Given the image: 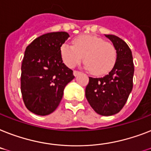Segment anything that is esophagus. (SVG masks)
<instances>
[{"instance_id": "1", "label": "esophagus", "mask_w": 151, "mask_h": 151, "mask_svg": "<svg viewBox=\"0 0 151 151\" xmlns=\"http://www.w3.org/2000/svg\"><path fill=\"white\" fill-rule=\"evenodd\" d=\"M80 73H81V72L78 71V70H74V71H73V75L75 76V77H77L78 75H79Z\"/></svg>"}]
</instances>
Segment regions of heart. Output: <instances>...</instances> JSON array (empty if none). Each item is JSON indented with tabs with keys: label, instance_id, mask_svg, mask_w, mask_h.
<instances>
[{
	"label": "heart",
	"instance_id": "obj_1",
	"mask_svg": "<svg viewBox=\"0 0 151 151\" xmlns=\"http://www.w3.org/2000/svg\"><path fill=\"white\" fill-rule=\"evenodd\" d=\"M60 54L63 63L74 67L81 62L83 56L85 67L94 75H103L109 72L116 60V50L109 42L91 35L75 38L73 45L63 44Z\"/></svg>",
	"mask_w": 151,
	"mask_h": 151
}]
</instances>
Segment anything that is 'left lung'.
<instances>
[{
    "label": "left lung",
    "instance_id": "1",
    "mask_svg": "<svg viewBox=\"0 0 151 151\" xmlns=\"http://www.w3.org/2000/svg\"><path fill=\"white\" fill-rule=\"evenodd\" d=\"M116 50L113 68L103 78H89L85 96L93 109L101 116L118 113L127 102L133 89L134 65L130 49L122 39L105 35Z\"/></svg>",
    "mask_w": 151,
    "mask_h": 151
}]
</instances>
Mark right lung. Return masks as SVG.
<instances>
[{
  "label": "right lung",
  "mask_w": 151,
  "mask_h": 151,
  "mask_svg": "<svg viewBox=\"0 0 151 151\" xmlns=\"http://www.w3.org/2000/svg\"><path fill=\"white\" fill-rule=\"evenodd\" d=\"M70 37L66 32L44 34L27 46L22 63L21 91L26 108L47 116L58 107L63 90L74 78L63 63L60 47Z\"/></svg>",
  "instance_id": "add662e5"
}]
</instances>
